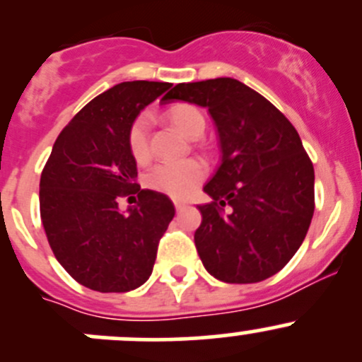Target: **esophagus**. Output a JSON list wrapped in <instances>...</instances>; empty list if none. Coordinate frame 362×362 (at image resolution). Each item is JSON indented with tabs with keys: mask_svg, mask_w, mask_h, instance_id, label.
<instances>
[{
	"mask_svg": "<svg viewBox=\"0 0 362 362\" xmlns=\"http://www.w3.org/2000/svg\"><path fill=\"white\" fill-rule=\"evenodd\" d=\"M173 204H175V208H177V211L184 210V208H185V206H187V204H185L184 202H178V199H175V202H173Z\"/></svg>",
	"mask_w": 362,
	"mask_h": 362,
	"instance_id": "1",
	"label": "esophagus"
}]
</instances>
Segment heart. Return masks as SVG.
<instances>
[{
  "instance_id": "heart-1",
  "label": "heart",
  "mask_w": 362,
  "mask_h": 362,
  "mask_svg": "<svg viewBox=\"0 0 362 362\" xmlns=\"http://www.w3.org/2000/svg\"><path fill=\"white\" fill-rule=\"evenodd\" d=\"M170 119L185 136L199 138L203 134V113L191 105L173 107L170 110ZM148 129H151V115L147 112L140 113L127 129V148L138 163L148 158ZM204 175H206V164L202 159L163 160L148 171L145 182L154 191L163 192L171 198L184 199L192 194Z\"/></svg>"
}]
</instances>
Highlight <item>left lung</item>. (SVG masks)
Masks as SVG:
<instances>
[{
	"label": "left lung",
	"mask_w": 362,
	"mask_h": 362,
	"mask_svg": "<svg viewBox=\"0 0 362 362\" xmlns=\"http://www.w3.org/2000/svg\"><path fill=\"white\" fill-rule=\"evenodd\" d=\"M206 108L222 160L203 191L194 243L203 266L226 284L279 273L301 247L315 210V173L298 131L264 96L235 78L178 83L166 96Z\"/></svg>",
	"instance_id": "left-lung-1"
}]
</instances>
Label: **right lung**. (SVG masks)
<instances>
[{
	"label": "right lung",
	"instance_id": "right-lung-1",
	"mask_svg": "<svg viewBox=\"0 0 362 362\" xmlns=\"http://www.w3.org/2000/svg\"><path fill=\"white\" fill-rule=\"evenodd\" d=\"M170 82L134 80L86 105L54 144L40 178V215L59 264L83 287L127 293L154 268L160 236L175 217L166 194L140 189L127 129ZM139 192L126 214L118 198Z\"/></svg>",
	"mask_w": 362,
	"mask_h": 362
}]
</instances>
